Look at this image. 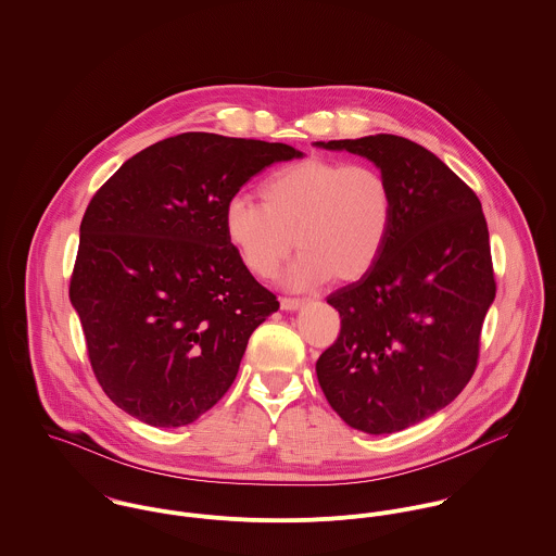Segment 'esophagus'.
Returning <instances> with one entry per match:
<instances>
[{"mask_svg":"<svg viewBox=\"0 0 556 556\" xmlns=\"http://www.w3.org/2000/svg\"><path fill=\"white\" fill-rule=\"evenodd\" d=\"M279 303H281V308H286V311H299V308L305 305V301H301V299H290V296H283Z\"/></svg>","mask_w":556,"mask_h":556,"instance_id":"obj_1","label":"esophagus"}]
</instances>
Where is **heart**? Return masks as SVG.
<instances>
[{
    "label": "heart",
    "mask_w": 556,
    "mask_h": 556,
    "mask_svg": "<svg viewBox=\"0 0 556 556\" xmlns=\"http://www.w3.org/2000/svg\"><path fill=\"white\" fill-rule=\"evenodd\" d=\"M262 202L228 200L226 237L249 270L273 277L296 248L303 253L286 273L290 288H311L328 277L354 281L369 273L386 248L394 219V193L370 164L311 155L275 170Z\"/></svg>",
    "instance_id": "b5f03b06"
}]
</instances>
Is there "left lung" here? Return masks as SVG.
<instances>
[{"label":"left lung","instance_id":"obj_1","mask_svg":"<svg viewBox=\"0 0 556 556\" xmlns=\"http://www.w3.org/2000/svg\"><path fill=\"white\" fill-rule=\"evenodd\" d=\"M315 144L367 157L394 193L379 260L328 296L341 332L315 365L317 381L352 429L403 431L452 403L478 367L496 292L482 204L434 153L403 136Z\"/></svg>","mask_w":556,"mask_h":556}]
</instances>
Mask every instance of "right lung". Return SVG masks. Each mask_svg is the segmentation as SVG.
Listing matches in <instances>:
<instances>
[{"label": "right lung", "instance_id": "obj_1", "mask_svg": "<svg viewBox=\"0 0 556 556\" xmlns=\"http://www.w3.org/2000/svg\"><path fill=\"white\" fill-rule=\"evenodd\" d=\"M292 157L303 153L283 142L186 131L129 157L91 198L70 301L96 379L125 414L186 427L232 386L279 301L228 241L224 211Z\"/></svg>", "mask_w": 556, "mask_h": 556}]
</instances>
